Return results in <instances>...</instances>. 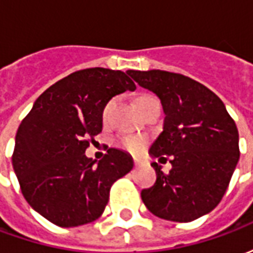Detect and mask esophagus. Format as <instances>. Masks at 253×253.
Instances as JSON below:
<instances>
[{"instance_id": "obj_1", "label": "esophagus", "mask_w": 253, "mask_h": 253, "mask_svg": "<svg viewBox=\"0 0 253 253\" xmlns=\"http://www.w3.org/2000/svg\"><path fill=\"white\" fill-rule=\"evenodd\" d=\"M134 164L137 165V167L142 165V160H141V159H134Z\"/></svg>"}]
</instances>
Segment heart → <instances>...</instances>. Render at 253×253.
<instances>
[{"label": "heart", "mask_w": 253, "mask_h": 253, "mask_svg": "<svg viewBox=\"0 0 253 253\" xmlns=\"http://www.w3.org/2000/svg\"><path fill=\"white\" fill-rule=\"evenodd\" d=\"M149 97V96H146ZM146 97H142L141 100L146 99ZM139 100V101H141ZM111 105H112V100L107 103V105L104 107V110H103V118H107L108 116V112L111 110ZM145 143H146V139L141 135H126V137H121L118 141H116V145L119 146V148L125 149L127 152H130V153H139L141 150L145 146Z\"/></svg>", "instance_id": "b5f03b06"}]
</instances>
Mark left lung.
Segmentation results:
<instances>
[{"instance_id": "left-lung-1", "label": "left lung", "mask_w": 253, "mask_h": 253, "mask_svg": "<svg viewBox=\"0 0 253 253\" xmlns=\"http://www.w3.org/2000/svg\"><path fill=\"white\" fill-rule=\"evenodd\" d=\"M135 83L153 92L164 111L163 131L149 154L170 156L164 173L152 163L157 180L142 190L145 206L156 217L190 222L214 210L239 163V131L222 100L205 85L164 70H128Z\"/></svg>"}]
</instances>
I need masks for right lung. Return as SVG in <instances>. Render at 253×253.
Here are the masks:
<instances>
[{
    "mask_svg": "<svg viewBox=\"0 0 253 253\" xmlns=\"http://www.w3.org/2000/svg\"><path fill=\"white\" fill-rule=\"evenodd\" d=\"M135 90L128 73L90 67L59 80L36 99L19 126L12 157L30 206L62 228L97 219L111 186L134 167L132 157L111 148L104 159L85 156L101 132L103 110L114 96Z\"/></svg>",
    "mask_w": 253,
    "mask_h": 253,
    "instance_id": "right-lung-1",
    "label": "right lung"
}]
</instances>
